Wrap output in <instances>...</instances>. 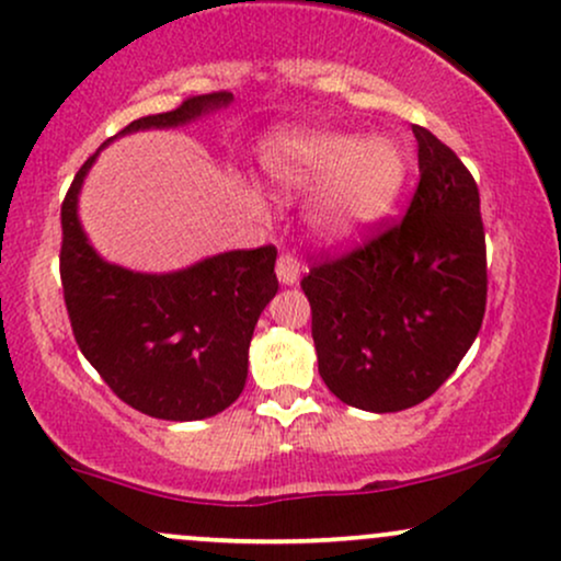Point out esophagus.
I'll return each instance as SVG.
<instances>
[{
	"label": "esophagus",
	"instance_id": "34e87169",
	"mask_svg": "<svg viewBox=\"0 0 561 561\" xmlns=\"http://www.w3.org/2000/svg\"><path fill=\"white\" fill-rule=\"evenodd\" d=\"M300 261L293 253H282L276 259V276H279L282 285H295L300 279Z\"/></svg>",
	"mask_w": 561,
	"mask_h": 561
}]
</instances>
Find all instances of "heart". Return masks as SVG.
<instances>
[{
	"label": "heart",
	"mask_w": 561,
	"mask_h": 561,
	"mask_svg": "<svg viewBox=\"0 0 561 561\" xmlns=\"http://www.w3.org/2000/svg\"><path fill=\"white\" fill-rule=\"evenodd\" d=\"M263 164L285 193L319 187L308 208L310 227L332 242L353 240L394 204L404 161L389 140L345 133L282 135Z\"/></svg>",
	"instance_id": "heart-1"
}]
</instances>
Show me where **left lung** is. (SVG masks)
Masks as SVG:
<instances>
[{
  "instance_id": "8db88e82",
  "label": "left lung",
  "mask_w": 561,
  "mask_h": 561,
  "mask_svg": "<svg viewBox=\"0 0 561 561\" xmlns=\"http://www.w3.org/2000/svg\"><path fill=\"white\" fill-rule=\"evenodd\" d=\"M417 180L408 214L302 276L319 374L353 408L397 413L455 374L485 313V234L468 167L413 125Z\"/></svg>"
}]
</instances>
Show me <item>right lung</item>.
Instances as JSON below:
<instances>
[{
    "label": "right lung",
    "mask_w": 561,
    "mask_h": 561,
    "mask_svg": "<svg viewBox=\"0 0 561 561\" xmlns=\"http://www.w3.org/2000/svg\"><path fill=\"white\" fill-rule=\"evenodd\" d=\"M229 101L227 91L191 96L117 135L193 123ZM96 157L99 151L85 159L62 201L59 276L80 353L138 413L161 421L221 413L245 387L255 321L279 289L276 248L219 253L172 274L106 263L78 221L80 185Z\"/></svg>",
    "instance_id": "add662e5"
}]
</instances>
